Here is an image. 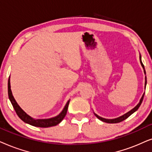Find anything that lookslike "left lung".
<instances>
[{"instance_id": "1", "label": "left lung", "mask_w": 152, "mask_h": 152, "mask_svg": "<svg viewBox=\"0 0 152 152\" xmlns=\"http://www.w3.org/2000/svg\"><path fill=\"white\" fill-rule=\"evenodd\" d=\"M140 62L141 65H142L143 69H144L145 74H146V72H145V66H144V65H143V64H142V60H141V56L140 55ZM146 85H147V78H146V76H145V87H146ZM144 95H145V93L142 94V97H141L140 100V102L138 103V104H137V105L135 107V108H133L132 110H131L130 111H129V112L126 113V114H124V115H122V116L117 117V118H115V119H105V118H103V117H102L99 116V115H97L96 114H95V113H94L95 116H96L97 118L99 119V120H102V122H106V123H110V124H115V123H119V122H122V121H124V120H126V118H128V117L130 116L131 115H132L133 113H135V111H136L137 109L139 108V107L140 106V105H141V104H142V102L143 98H144Z\"/></svg>"}]
</instances>
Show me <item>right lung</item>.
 <instances>
[{
	"label": "right lung",
	"instance_id": "obj_1",
	"mask_svg": "<svg viewBox=\"0 0 152 152\" xmlns=\"http://www.w3.org/2000/svg\"><path fill=\"white\" fill-rule=\"evenodd\" d=\"M10 78L8 79V96H9V99L12 103V104L14 109H15L17 115L22 121H23L24 122L27 123L28 124L32 125V126L42 127V128H47V127L56 126V125L62 122L64 117H65L66 112H67L70 100L68 101L65 105V106H64V108H63V110L57 116L49 119H37V120H35V119L32 118V117L29 116L27 113L24 112L21 108V107L18 105L17 102H16V100L15 99L12 95V93Z\"/></svg>",
	"mask_w": 152,
	"mask_h": 152
}]
</instances>
